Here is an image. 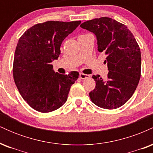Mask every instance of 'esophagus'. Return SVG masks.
<instances>
[{"label":"esophagus","mask_w":153,"mask_h":153,"mask_svg":"<svg viewBox=\"0 0 153 153\" xmlns=\"http://www.w3.org/2000/svg\"><path fill=\"white\" fill-rule=\"evenodd\" d=\"M79 77H80V79L83 80V79L89 78V77H90V75H86V74H84V73H80V75H79Z\"/></svg>","instance_id":"obj_1"}]
</instances>
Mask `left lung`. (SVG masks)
I'll use <instances>...</instances> for the list:
<instances>
[{"mask_svg":"<svg viewBox=\"0 0 153 153\" xmlns=\"http://www.w3.org/2000/svg\"><path fill=\"white\" fill-rule=\"evenodd\" d=\"M80 27L93 32L98 50L106 54V80L93 75L96 88L89 93L92 102L106 109L122 106L131 97L141 76V52L127 26L108 17L82 23Z\"/></svg>","mask_w":153,"mask_h":153,"instance_id":"8db88e82","label":"left lung"}]
</instances>
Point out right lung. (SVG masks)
Wrapping results in <instances>:
<instances>
[{
  "label": "right lung",
  "instance_id": "1",
  "mask_svg": "<svg viewBox=\"0 0 153 153\" xmlns=\"http://www.w3.org/2000/svg\"><path fill=\"white\" fill-rule=\"evenodd\" d=\"M80 23L50 21L37 24L19 39L13 59V79L23 99L37 111L47 113L60 108L78 78L76 71L68 75L55 73L52 62L58 58L65 38Z\"/></svg>",
  "mask_w": 153,
  "mask_h": 153
}]
</instances>
